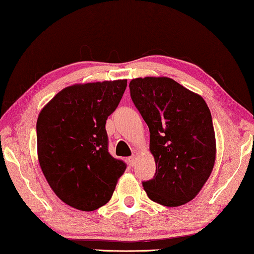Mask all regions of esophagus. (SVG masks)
Returning <instances> with one entry per match:
<instances>
[{
  "label": "esophagus",
  "mask_w": 254,
  "mask_h": 254,
  "mask_svg": "<svg viewBox=\"0 0 254 254\" xmlns=\"http://www.w3.org/2000/svg\"><path fill=\"white\" fill-rule=\"evenodd\" d=\"M128 164H130L131 166H134L135 165V163H137V157H135L134 156V155H133V156H131V157H128Z\"/></svg>",
  "instance_id": "obj_1"
}]
</instances>
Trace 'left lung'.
I'll use <instances>...</instances> for the list:
<instances>
[{"label": "left lung", "instance_id": "1", "mask_svg": "<svg viewBox=\"0 0 254 254\" xmlns=\"http://www.w3.org/2000/svg\"><path fill=\"white\" fill-rule=\"evenodd\" d=\"M131 99L150 132L156 163L153 179L143 181L148 197L179 206L198 194L215 161V137L204 99L169 77L134 78Z\"/></svg>", "mask_w": 254, "mask_h": 254}]
</instances>
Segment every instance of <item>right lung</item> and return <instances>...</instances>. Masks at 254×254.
Masks as SVG:
<instances>
[{
    "instance_id": "right-lung-1",
    "label": "right lung",
    "mask_w": 254,
    "mask_h": 254,
    "mask_svg": "<svg viewBox=\"0 0 254 254\" xmlns=\"http://www.w3.org/2000/svg\"><path fill=\"white\" fill-rule=\"evenodd\" d=\"M127 79L75 84L57 93L36 123L37 156L55 194L67 205H105L127 164L108 151L106 121L119 106Z\"/></svg>"
}]
</instances>
